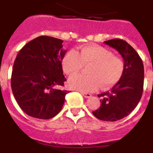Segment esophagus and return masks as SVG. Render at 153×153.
I'll return each instance as SVG.
<instances>
[{"label":"esophagus","instance_id":"esophagus-1","mask_svg":"<svg viewBox=\"0 0 153 153\" xmlns=\"http://www.w3.org/2000/svg\"><path fill=\"white\" fill-rule=\"evenodd\" d=\"M81 94H82V96L83 97H85V98H88V97H90L91 96V94H89V93H85V92H81Z\"/></svg>","mask_w":153,"mask_h":153}]
</instances>
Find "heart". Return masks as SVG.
I'll return each mask as SVG.
<instances>
[{"label": "heart", "mask_w": 153, "mask_h": 153, "mask_svg": "<svg viewBox=\"0 0 153 153\" xmlns=\"http://www.w3.org/2000/svg\"><path fill=\"white\" fill-rule=\"evenodd\" d=\"M84 65H91L88 76L76 74L68 80L71 88L83 92L95 91L100 85L102 88L113 86L121 79L125 70V64L120 58L98 45L82 46L77 52L70 50L62 60V68L68 75L76 74Z\"/></svg>", "instance_id": "obj_1"}]
</instances>
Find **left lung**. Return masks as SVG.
Instances as JSON below:
<instances>
[{
	"label": "left lung",
	"mask_w": 153,
	"mask_h": 153,
	"mask_svg": "<svg viewBox=\"0 0 153 153\" xmlns=\"http://www.w3.org/2000/svg\"><path fill=\"white\" fill-rule=\"evenodd\" d=\"M114 48L123 57V76L111 90L98 94L101 107L92 113L100 120L115 122L130 114L139 103L143 89L144 69L137 52L126 41L113 39L104 42Z\"/></svg>",
	"instance_id": "8db88e82"
}]
</instances>
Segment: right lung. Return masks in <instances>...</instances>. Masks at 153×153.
<instances>
[{
    "instance_id": "right-lung-1",
    "label": "right lung",
    "mask_w": 153,
    "mask_h": 153,
    "mask_svg": "<svg viewBox=\"0 0 153 153\" xmlns=\"http://www.w3.org/2000/svg\"><path fill=\"white\" fill-rule=\"evenodd\" d=\"M63 40L40 36L26 43L14 62L11 88L22 110L31 117L49 119L62 110L68 91L57 89L66 78L62 62Z\"/></svg>"
}]
</instances>
